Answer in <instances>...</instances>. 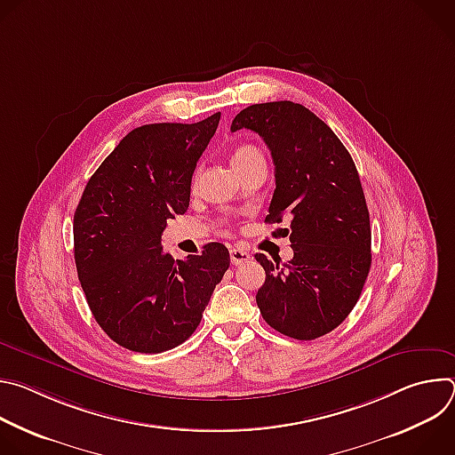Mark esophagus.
<instances>
[{
  "instance_id": "obj_1",
  "label": "esophagus",
  "mask_w": 455,
  "mask_h": 455,
  "mask_svg": "<svg viewBox=\"0 0 455 455\" xmlns=\"http://www.w3.org/2000/svg\"><path fill=\"white\" fill-rule=\"evenodd\" d=\"M250 261V253L243 248H230V263L232 265H241V263H246Z\"/></svg>"
}]
</instances>
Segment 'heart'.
I'll list each match as a JSON object with an SVG mask.
<instances>
[{
    "mask_svg": "<svg viewBox=\"0 0 455 455\" xmlns=\"http://www.w3.org/2000/svg\"><path fill=\"white\" fill-rule=\"evenodd\" d=\"M259 156H263V155L255 146L241 144V146L234 148V151H232V165L237 167V165H243V164H246V162H250L253 158H259Z\"/></svg>",
    "mask_w": 455,
    "mask_h": 455,
    "instance_id": "heart-1",
    "label": "heart"
}]
</instances>
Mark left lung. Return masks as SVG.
Returning a JSON list of instances; mask_svg holds the SVG:
<instances>
[{
    "label": "left lung",
    "instance_id": "left-lung-1",
    "mask_svg": "<svg viewBox=\"0 0 455 455\" xmlns=\"http://www.w3.org/2000/svg\"><path fill=\"white\" fill-rule=\"evenodd\" d=\"M251 129L275 164V190L267 221L288 214L293 259H255L267 272L255 300L275 331L313 340L333 331L360 299L371 268L369 211L349 151L302 104H253L230 125Z\"/></svg>",
    "mask_w": 455,
    "mask_h": 455
}]
</instances>
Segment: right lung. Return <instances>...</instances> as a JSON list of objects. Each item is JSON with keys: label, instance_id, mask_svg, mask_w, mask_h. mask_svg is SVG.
<instances>
[{"label": "right lung", "instance_id": "obj_1", "mask_svg": "<svg viewBox=\"0 0 455 455\" xmlns=\"http://www.w3.org/2000/svg\"><path fill=\"white\" fill-rule=\"evenodd\" d=\"M221 113L194 124L129 132L93 172L74 216L76 267L104 333L135 353H162L200 326L230 255L209 243L174 261L162 248L167 220L183 214L196 162Z\"/></svg>", "mask_w": 455, "mask_h": 455}]
</instances>
